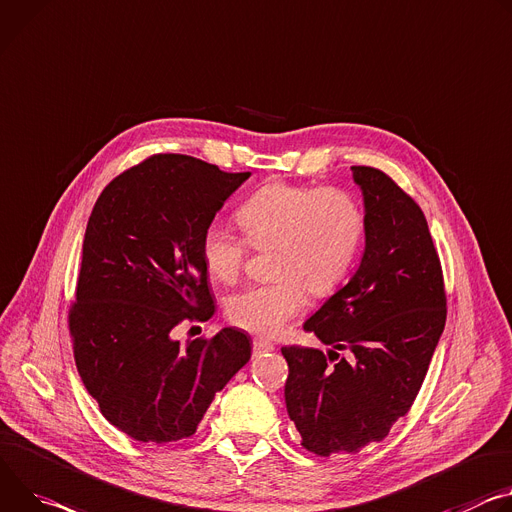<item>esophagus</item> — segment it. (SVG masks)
Wrapping results in <instances>:
<instances>
[{"label": "esophagus", "mask_w": 512, "mask_h": 512, "mask_svg": "<svg viewBox=\"0 0 512 512\" xmlns=\"http://www.w3.org/2000/svg\"><path fill=\"white\" fill-rule=\"evenodd\" d=\"M253 349H255V353H267V351H275V345L271 341L259 337L253 341Z\"/></svg>", "instance_id": "1"}]
</instances>
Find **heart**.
Listing matches in <instances>:
<instances>
[{"mask_svg":"<svg viewBox=\"0 0 512 512\" xmlns=\"http://www.w3.org/2000/svg\"><path fill=\"white\" fill-rule=\"evenodd\" d=\"M245 230L239 237L220 222L206 226L202 259L220 282L241 275L249 244L271 249L267 284L249 286L226 300V316L237 327L275 335L304 308L306 288L314 296L333 294L353 267L365 237V214L359 202L339 188H306L271 181L237 212Z\"/></svg>","mask_w":512,"mask_h":512,"instance_id":"1","label":"heart"}]
</instances>
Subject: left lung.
<instances>
[{"label": "left lung", "instance_id": "obj_1", "mask_svg": "<svg viewBox=\"0 0 512 512\" xmlns=\"http://www.w3.org/2000/svg\"><path fill=\"white\" fill-rule=\"evenodd\" d=\"M351 171L365 208L363 257L351 280L304 322L331 349L282 347L288 414L302 445L320 457L357 453L390 433L423 386L447 316L423 210L384 171Z\"/></svg>", "mask_w": 512, "mask_h": 512}]
</instances>
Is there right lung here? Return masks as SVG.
Returning a JSON list of instances; mask_svg holds the SVG:
<instances>
[{"instance_id":"obj_1","label":"right lung","mask_w":512,"mask_h":512,"mask_svg":"<svg viewBox=\"0 0 512 512\" xmlns=\"http://www.w3.org/2000/svg\"><path fill=\"white\" fill-rule=\"evenodd\" d=\"M249 175L153 155L112 179L91 210L69 310L73 353L106 421L136 441L192 437L251 359L247 333L232 327L185 345L173 337L183 320L214 314L202 235Z\"/></svg>"}]
</instances>
